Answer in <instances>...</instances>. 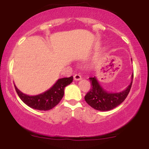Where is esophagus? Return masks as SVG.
I'll list each match as a JSON object with an SVG mask.
<instances>
[{"label":"esophagus","instance_id":"34e87169","mask_svg":"<svg viewBox=\"0 0 149 149\" xmlns=\"http://www.w3.org/2000/svg\"><path fill=\"white\" fill-rule=\"evenodd\" d=\"M73 78H74L75 80H81V76H80V74H78V73H76V74L74 75V76H73Z\"/></svg>","mask_w":149,"mask_h":149}]
</instances>
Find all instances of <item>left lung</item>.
<instances>
[{
  "mask_svg": "<svg viewBox=\"0 0 149 149\" xmlns=\"http://www.w3.org/2000/svg\"><path fill=\"white\" fill-rule=\"evenodd\" d=\"M133 76L134 74L132 73V81L129 86L123 91L118 93H109L102 88L95 77L90 78L91 88L85 95V102L96 110L101 111L111 110L123 102L127 97L132 84Z\"/></svg>",
  "mask_w": 149,
  "mask_h": 149,
  "instance_id": "8db88e82",
  "label": "left lung"
}]
</instances>
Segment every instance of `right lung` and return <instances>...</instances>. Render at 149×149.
Wrapping results in <instances>:
<instances>
[{
  "instance_id": "add662e5",
  "label": "right lung",
  "mask_w": 149,
  "mask_h": 149,
  "mask_svg": "<svg viewBox=\"0 0 149 149\" xmlns=\"http://www.w3.org/2000/svg\"><path fill=\"white\" fill-rule=\"evenodd\" d=\"M73 76L60 78L50 89L36 96H29L22 93L15 85L18 96L24 103L32 109L40 111H48L57 106L64 94V88L72 83Z\"/></svg>"
}]
</instances>
